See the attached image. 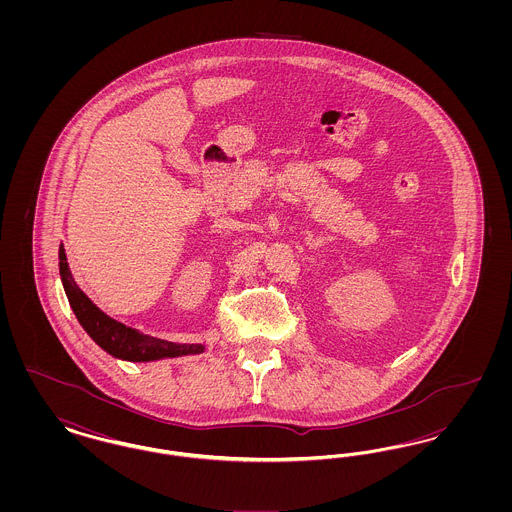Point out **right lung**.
I'll use <instances>...</instances> for the list:
<instances>
[{
  "label": "right lung",
  "instance_id": "obj_1",
  "mask_svg": "<svg viewBox=\"0 0 512 512\" xmlns=\"http://www.w3.org/2000/svg\"><path fill=\"white\" fill-rule=\"evenodd\" d=\"M59 272L63 280V288L69 297V303L73 307L74 315L82 328L90 334V338L98 343L101 349H105L109 355L134 361V363H147L157 361L165 357H182V355H195L203 353L201 343H172V341L151 338L136 328L124 326L115 318L107 317L99 307L92 303V299L82 292L73 280V274L69 270L67 255L61 245L59 249Z\"/></svg>",
  "mask_w": 512,
  "mask_h": 512
}]
</instances>
